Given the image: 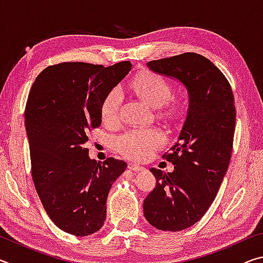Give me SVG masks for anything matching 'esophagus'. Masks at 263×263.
I'll return each mask as SVG.
<instances>
[{"label":"esophagus","instance_id":"1","mask_svg":"<svg viewBox=\"0 0 263 263\" xmlns=\"http://www.w3.org/2000/svg\"><path fill=\"white\" fill-rule=\"evenodd\" d=\"M127 167H128V169H131V171H133V172L142 171V167L140 166V164H137V163H128Z\"/></svg>","mask_w":263,"mask_h":263}]
</instances>
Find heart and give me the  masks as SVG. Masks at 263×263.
<instances>
[{"label": "heart", "instance_id": "heart-1", "mask_svg": "<svg viewBox=\"0 0 263 263\" xmlns=\"http://www.w3.org/2000/svg\"><path fill=\"white\" fill-rule=\"evenodd\" d=\"M133 90L142 101L153 108H160L172 96V87L166 80L154 73H144L133 82ZM122 94L118 88L111 90L102 104V117L105 123H114L118 117ZM169 115H176L175 106L169 108ZM164 144L162 133L155 128L132 130L124 133L116 141V148L124 157L133 160H146L154 151Z\"/></svg>", "mask_w": 263, "mask_h": 263}]
</instances>
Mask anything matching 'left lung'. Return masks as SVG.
I'll list each match as a JSON object with an SVG mask.
<instances>
[{
  "mask_svg": "<svg viewBox=\"0 0 263 263\" xmlns=\"http://www.w3.org/2000/svg\"><path fill=\"white\" fill-rule=\"evenodd\" d=\"M147 66L179 80L189 95L179 140L171 153L162 155L174 164V171L151 168L157 186L144 201V216L149 224L175 232L201 219L220 188L233 147L234 96L225 75L197 53L153 60Z\"/></svg>",
  "mask_w": 263,
  "mask_h": 263,
  "instance_id": "8db88e82",
  "label": "left lung"
}]
</instances>
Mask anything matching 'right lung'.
<instances>
[{
    "mask_svg": "<svg viewBox=\"0 0 263 263\" xmlns=\"http://www.w3.org/2000/svg\"><path fill=\"white\" fill-rule=\"evenodd\" d=\"M132 67L122 61L110 67L87 62L48 66L31 87L25 128L31 174L48 217L77 237L99 231L106 217V198L126 162L89 158V132L102 123V104Z\"/></svg>",
    "mask_w": 263,
    "mask_h": 263,
    "instance_id": "add662e5",
    "label": "right lung"
}]
</instances>
